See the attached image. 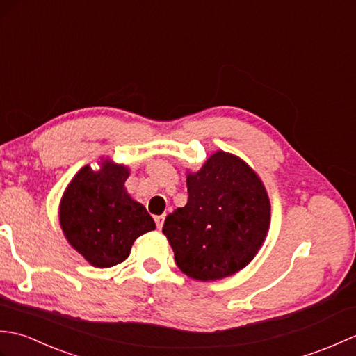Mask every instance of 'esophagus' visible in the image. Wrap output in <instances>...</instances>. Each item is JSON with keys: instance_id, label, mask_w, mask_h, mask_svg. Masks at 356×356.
Listing matches in <instances>:
<instances>
[{"instance_id": "34e87169", "label": "esophagus", "mask_w": 356, "mask_h": 356, "mask_svg": "<svg viewBox=\"0 0 356 356\" xmlns=\"http://www.w3.org/2000/svg\"><path fill=\"white\" fill-rule=\"evenodd\" d=\"M154 220H156L157 228H162V225H163V222H165V216H156Z\"/></svg>"}]
</instances>
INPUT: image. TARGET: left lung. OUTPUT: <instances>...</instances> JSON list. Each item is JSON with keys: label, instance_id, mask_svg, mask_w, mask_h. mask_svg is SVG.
<instances>
[{"label": "left lung", "instance_id": "obj_1", "mask_svg": "<svg viewBox=\"0 0 356 356\" xmlns=\"http://www.w3.org/2000/svg\"><path fill=\"white\" fill-rule=\"evenodd\" d=\"M188 202L165 218L179 269L208 282L254 259L269 228L270 205L259 176L241 159L217 151L186 179Z\"/></svg>", "mask_w": 356, "mask_h": 356}]
</instances>
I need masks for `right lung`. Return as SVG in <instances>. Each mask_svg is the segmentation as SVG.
I'll return each mask as SVG.
<instances>
[{
  "label": "right lung",
  "instance_id": "right-lung-1",
  "mask_svg": "<svg viewBox=\"0 0 356 356\" xmlns=\"http://www.w3.org/2000/svg\"><path fill=\"white\" fill-rule=\"evenodd\" d=\"M128 170L105 161L99 171L88 165L67 186L59 220L69 243L96 268H110L130 255L134 240L156 223L125 191Z\"/></svg>",
  "mask_w": 356,
  "mask_h": 356
}]
</instances>
